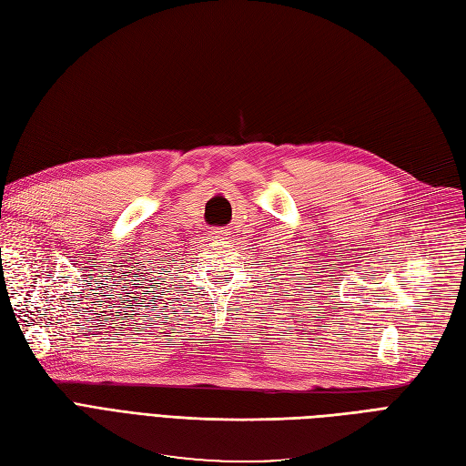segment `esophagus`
Segmentation results:
<instances>
[{"instance_id": "1", "label": "esophagus", "mask_w": 466, "mask_h": 466, "mask_svg": "<svg viewBox=\"0 0 466 466\" xmlns=\"http://www.w3.org/2000/svg\"><path fill=\"white\" fill-rule=\"evenodd\" d=\"M225 235H229V229L228 228H214L209 231V237L211 238H221V237H225Z\"/></svg>"}]
</instances>
